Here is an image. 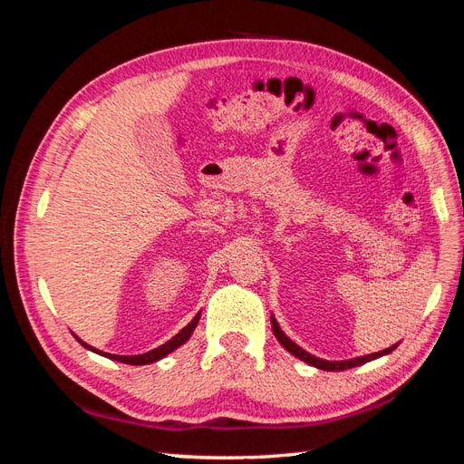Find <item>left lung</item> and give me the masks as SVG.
Segmentation results:
<instances>
[{
    "mask_svg": "<svg viewBox=\"0 0 464 464\" xmlns=\"http://www.w3.org/2000/svg\"><path fill=\"white\" fill-rule=\"evenodd\" d=\"M271 325H273V333H275V336H276V341H278L280 344H283L290 354L300 358V360L305 362V363H310V366H314V368H317V370H325V372H343V370H350V368L362 366V363L372 362V360H375V358H382V356H385V354H391L392 350H395V348L399 346V343H397V344H392V346L382 350V353L358 356V358H353V360H334V362H329V360H323V358H317V356H314V354H310V353H305L304 348H300L296 343L290 341L288 336L283 333V329H280V325L276 323L275 315H271Z\"/></svg>",
    "mask_w": 464,
    "mask_h": 464,
    "instance_id": "8db88e82",
    "label": "left lung"
}]
</instances>
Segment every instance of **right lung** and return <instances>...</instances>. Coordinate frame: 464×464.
<instances>
[{
	"label": "right lung",
	"mask_w": 464,
	"mask_h": 464,
	"mask_svg": "<svg viewBox=\"0 0 464 464\" xmlns=\"http://www.w3.org/2000/svg\"><path fill=\"white\" fill-rule=\"evenodd\" d=\"M199 319H201V312L191 319V323H189L188 327L181 329L176 336H172L170 341L164 343V344H162V346H159V348L150 350V353L137 354V356H118V354H108V353H102V350H96V348H92V346H91V344H87V343H82L77 334H73V336H75V339H77L82 346H85L87 350H91V353H96V354L106 356V358H110V360H116V362L130 363V366H145V363H152V362H159V360H162L164 356H168L170 353H174V350H176V348H179V346L184 344L186 341H189V336H191V333L195 331V327H198Z\"/></svg>",
	"instance_id": "add662e5"
}]
</instances>
